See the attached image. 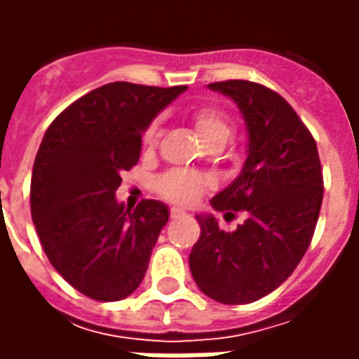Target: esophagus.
Masks as SVG:
<instances>
[{"label": "esophagus", "mask_w": 359, "mask_h": 359, "mask_svg": "<svg viewBox=\"0 0 359 359\" xmlns=\"http://www.w3.org/2000/svg\"><path fill=\"white\" fill-rule=\"evenodd\" d=\"M169 215H171V219H179V217H184V215H187V211L179 210V208H172V210L169 211Z\"/></svg>", "instance_id": "esophagus-1"}]
</instances>
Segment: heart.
<instances>
[{"mask_svg":"<svg viewBox=\"0 0 359 359\" xmlns=\"http://www.w3.org/2000/svg\"><path fill=\"white\" fill-rule=\"evenodd\" d=\"M192 123L200 140L208 146V144H215L221 142L225 144L231 136L233 125L231 118L225 111L217 107V105H200L192 111ZM142 144L146 149H154L157 144V125H149L146 133L142 136ZM210 187V180L203 175L196 171H187V169H175L161 175L156 182L157 194L169 200L172 203H194L203 190Z\"/></svg>","mask_w":359,"mask_h":359,"instance_id":"b5f03b06","label":"heart"}]
</instances>
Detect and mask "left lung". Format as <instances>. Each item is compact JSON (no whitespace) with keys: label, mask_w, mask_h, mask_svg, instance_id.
<instances>
[{"label":"left lung","mask_w":359,"mask_h":359,"mask_svg":"<svg viewBox=\"0 0 359 359\" xmlns=\"http://www.w3.org/2000/svg\"><path fill=\"white\" fill-rule=\"evenodd\" d=\"M241 109L248 157L241 175L213 200V210L246 219L223 231L213 215H198L200 238L190 252L196 285L215 302L250 304L273 292L306 254L323 202L317 144L283 95L250 81L210 84Z\"/></svg>","instance_id":"8db88e82"}]
</instances>
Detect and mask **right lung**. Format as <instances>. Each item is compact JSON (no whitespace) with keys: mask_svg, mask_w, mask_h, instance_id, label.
<instances>
[{"mask_svg":"<svg viewBox=\"0 0 359 359\" xmlns=\"http://www.w3.org/2000/svg\"><path fill=\"white\" fill-rule=\"evenodd\" d=\"M187 86L111 82L59 113L43 134L30 182V213L50 264L92 300L117 302L140 286L167 205L125 210L121 172L138 163L142 133Z\"/></svg>","mask_w":359,"mask_h":359,"instance_id":"1","label":"right lung"}]
</instances>
